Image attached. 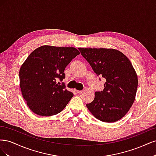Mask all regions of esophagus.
<instances>
[{"mask_svg":"<svg viewBox=\"0 0 156 156\" xmlns=\"http://www.w3.org/2000/svg\"><path fill=\"white\" fill-rule=\"evenodd\" d=\"M77 92L78 94H82V93L83 92V90H77Z\"/></svg>","mask_w":156,"mask_h":156,"instance_id":"obj_1","label":"esophagus"}]
</instances>
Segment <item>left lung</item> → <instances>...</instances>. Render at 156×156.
I'll return each instance as SVG.
<instances>
[{"instance_id":"obj_1","label":"left lung","mask_w":156,"mask_h":156,"mask_svg":"<svg viewBox=\"0 0 156 156\" xmlns=\"http://www.w3.org/2000/svg\"><path fill=\"white\" fill-rule=\"evenodd\" d=\"M94 72L106 79L104 89L96 92L94 100L87 104L97 119L115 122L123 118L135 101L137 75L128 58L119 50L79 48Z\"/></svg>"}]
</instances>
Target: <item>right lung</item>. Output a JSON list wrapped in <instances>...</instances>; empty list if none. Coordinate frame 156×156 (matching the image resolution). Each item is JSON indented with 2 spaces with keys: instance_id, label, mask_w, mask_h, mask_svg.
I'll use <instances>...</instances> for the list:
<instances>
[{
  "instance_id": "add662e5",
  "label": "right lung",
  "mask_w": 156,
  "mask_h": 156,
  "mask_svg": "<svg viewBox=\"0 0 156 156\" xmlns=\"http://www.w3.org/2000/svg\"><path fill=\"white\" fill-rule=\"evenodd\" d=\"M80 52L75 48L43 45L28 56L20 70L23 98L35 114L50 116L60 112L73 94L56 82L65 78V68Z\"/></svg>"
}]
</instances>
